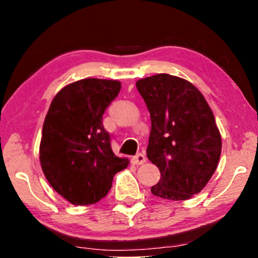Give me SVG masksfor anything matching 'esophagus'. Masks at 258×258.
<instances>
[{"mask_svg":"<svg viewBox=\"0 0 258 258\" xmlns=\"http://www.w3.org/2000/svg\"><path fill=\"white\" fill-rule=\"evenodd\" d=\"M144 162H146V156H144V154H137L136 156L133 157V163L136 165L143 164Z\"/></svg>","mask_w":258,"mask_h":258,"instance_id":"obj_1","label":"esophagus"}]
</instances>
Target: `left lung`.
Returning <instances> with one entry per match:
<instances>
[{
	"label": "left lung",
	"instance_id": "1",
	"mask_svg": "<svg viewBox=\"0 0 258 258\" xmlns=\"http://www.w3.org/2000/svg\"><path fill=\"white\" fill-rule=\"evenodd\" d=\"M136 88L151 118L147 156L161 172L151 192L189 200L207 185L221 156L213 111L201 91L181 77L158 74L139 80Z\"/></svg>",
	"mask_w": 258,
	"mask_h": 258
}]
</instances>
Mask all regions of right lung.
I'll return each mask as SVG.
<instances>
[{
  "label": "right lung",
  "mask_w": 258,
  "mask_h": 258,
  "mask_svg": "<svg viewBox=\"0 0 258 258\" xmlns=\"http://www.w3.org/2000/svg\"><path fill=\"white\" fill-rule=\"evenodd\" d=\"M121 90L118 81L84 79L57 93L45 116L40 161L49 184L75 206L107 196L116 172L128 158L111 150V135L102 118Z\"/></svg>",
  "instance_id": "1"
}]
</instances>
